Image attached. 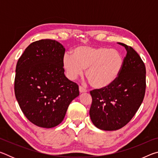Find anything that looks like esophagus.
<instances>
[{"label":"esophagus","mask_w":158,"mask_h":158,"mask_svg":"<svg viewBox=\"0 0 158 158\" xmlns=\"http://www.w3.org/2000/svg\"><path fill=\"white\" fill-rule=\"evenodd\" d=\"M79 92L82 93H86L87 92V90L84 89V88H83L82 86H79Z\"/></svg>","instance_id":"obj_1"}]
</instances>
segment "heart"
Instances as JSON below:
<instances>
[{
    "label": "heart",
    "instance_id": "b5f03b06",
    "mask_svg": "<svg viewBox=\"0 0 158 158\" xmlns=\"http://www.w3.org/2000/svg\"><path fill=\"white\" fill-rule=\"evenodd\" d=\"M62 63L69 79L75 80L85 69V77L90 85L101 89L117 79L123 68L124 57L116 49L79 46L74 48L73 55L65 53Z\"/></svg>",
    "mask_w": 158,
    "mask_h": 158
}]
</instances>
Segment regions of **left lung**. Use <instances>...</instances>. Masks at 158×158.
Listing matches in <instances>:
<instances>
[{
    "label": "left lung",
    "mask_w": 158,
    "mask_h": 158,
    "mask_svg": "<svg viewBox=\"0 0 158 158\" xmlns=\"http://www.w3.org/2000/svg\"><path fill=\"white\" fill-rule=\"evenodd\" d=\"M126 49L120 75L108 87L90 91V117L95 127L102 130L121 129L130 122L142 103L146 90V67L131 47L118 42Z\"/></svg>",
    "instance_id": "obj_1"
}]
</instances>
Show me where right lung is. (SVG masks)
Segmentation results:
<instances>
[{
  "mask_svg": "<svg viewBox=\"0 0 158 158\" xmlns=\"http://www.w3.org/2000/svg\"><path fill=\"white\" fill-rule=\"evenodd\" d=\"M65 51L60 42L41 40L29 45L17 63L16 99L25 116L38 127L59 125L79 95L78 85L64 74Z\"/></svg>",
  "mask_w": 158,
  "mask_h": 158,
  "instance_id": "obj_1",
  "label": "right lung"
}]
</instances>
